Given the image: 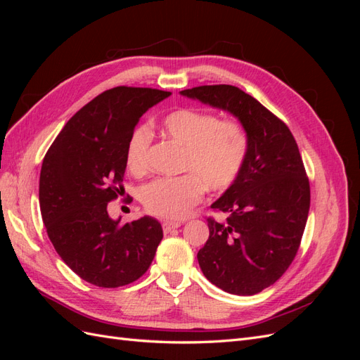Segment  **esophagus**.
Masks as SVG:
<instances>
[{"instance_id":"34e87169","label":"esophagus","mask_w":360,"mask_h":360,"mask_svg":"<svg viewBox=\"0 0 360 360\" xmlns=\"http://www.w3.org/2000/svg\"><path fill=\"white\" fill-rule=\"evenodd\" d=\"M179 226H180V222H172V221H167V222L162 224L163 233H165V234H168V233H171L174 230H177Z\"/></svg>"}]
</instances>
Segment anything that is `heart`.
Returning <instances> with one entry per match:
<instances>
[{
  "mask_svg": "<svg viewBox=\"0 0 360 360\" xmlns=\"http://www.w3.org/2000/svg\"><path fill=\"white\" fill-rule=\"evenodd\" d=\"M160 126L184 146L181 169L189 174L150 181L141 191V202L151 214L179 221L201 202L204 186L212 192L233 186L248 159L249 136L236 120H219L216 114L193 106L165 114ZM150 144L148 126H136L126 146V165L135 176H143L148 169Z\"/></svg>",
  "mask_w": 360,
  "mask_h": 360,
  "instance_id": "obj_1",
  "label": "heart"
}]
</instances>
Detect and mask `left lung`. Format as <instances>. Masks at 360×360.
Listing matches in <instances>:
<instances>
[{"label": "left lung", "instance_id": "1", "mask_svg": "<svg viewBox=\"0 0 360 360\" xmlns=\"http://www.w3.org/2000/svg\"><path fill=\"white\" fill-rule=\"evenodd\" d=\"M180 93L231 112L248 132L240 176L212 204L228 217H207L210 236L197 257L212 284L252 296L285 274L307 225L311 191L297 143L282 120L237 86L201 85Z\"/></svg>", "mask_w": 360, "mask_h": 360}]
</instances>
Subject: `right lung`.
<instances>
[{
    "label": "right lung",
    "instance_id": "add662e5",
    "mask_svg": "<svg viewBox=\"0 0 360 360\" xmlns=\"http://www.w3.org/2000/svg\"><path fill=\"white\" fill-rule=\"evenodd\" d=\"M169 94L124 85L103 91L69 120L43 159L39 201L49 240L64 263L96 287L139 279L163 237L150 216L118 225L108 202L124 191L130 134L148 108Z\"/></svg>",
    "mask_w": 360,
    "mask_h": 360
}]
</instances>
